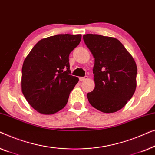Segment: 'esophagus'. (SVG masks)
<instances>
[{"instance_id": "obj_1", "label": "esophagus", "mask_w": 155, "mask_h": 155, "mask_svg": "<svg viewBox=\"0 0 155 155\" xmlns=\"http://www.w3.org/2000/svg\"><path fill=\"white\" fill-rule=\"evenodd\" d=\"M87 79H88V77H80L79 78L80 81H86Z\"/></svg>"}]
</instances>
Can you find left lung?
<instances>
[{"label": "left lung", "mask_w": 155, "mask_h": 155, "mask_svg": "<svg viewBox=\"0 0 155 155\" xmlns=\"http://www.w3.org/2000/svg\"><path fill=\"white\" fill-rule=\"evenodd\" d=\"M83 37L95 58V88L87 94L88 101L100 112H117L136 91V62L118 39L98 34H85Z\"/></svg>", "instance_id": "left-lung-1"}]
</instances>
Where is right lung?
Here are the masks:
<instances>
[{
	"instance_id": "1",
	"label": "right lung",
	"mask_w": 155,
	"mask_h": 155,
	"mask_svg": "<svg viewBox=\"0 0 155 155\" xmlns=\"http://www.w3.org/2000/svg\"><path fill=\"white\" fill-rule=\"evenodd\" d=\"M81 40V34L43 38L24 61L21 91L30 105L41 114H55L67 104L78 81L77 77L70 75L69 56Z\"/></svg>"
}]
</instances>
